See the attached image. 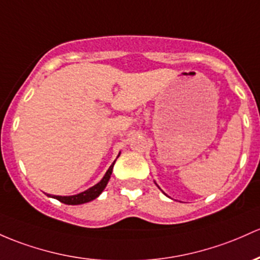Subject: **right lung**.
I'll list each match as a JSON object with an SVG mask.
<instances>
[{"mask_svg": "<svg viewBox=\"0 0 260 260\" xmlns=\"http://www.w3.org/2000/svg\"><path fill=\"white\" fill-rule=\"evenodd\" d=\"M113 165H115V161H113L112 165L108 168V170L106 172V174H105L104 178H102V180L100 181L99 184H96L95 186L90 187L88 190L84 191V192H80V193H78V195H73V196L53 195L51 198L59 200V201L62 202V204H65V205H81V204H85V202L92 201V200H95L98 196H100V193H101L102 191H104L105 187H106L107 182L111 178V174H112Z\"/></svg>", "mask_w": 260, "mask_h": 260, "instance_id": "obj_1", "label": "right lung"}]
</instances>
